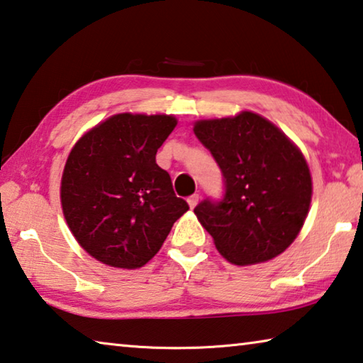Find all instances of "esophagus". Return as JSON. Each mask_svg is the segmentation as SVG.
Returning <instances> with one entry per match:
<instances>
[{"label":"esophagus","mask_w":363,"mask_h":363,"mask_svg":"<svg viewBox=\"0 0 363 363\" xmlns=\"http://www.w3.org/2000/svg\"><path fill=\"white\" fill-rule=\"evenodd\" d=\"M199 200H200V195L199 194H194V195H190L189 199H187V203L194 210V208L196 206V203H199Z\"/></svg>","instance_id":"obj_1"}]
</instances>
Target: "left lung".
Listing matches in <instances>:
<instances>
[{"instance_id":"left-lung-1","label":"left lung","mask_w":363,"mask_h":363,"mask_svg":"<svg viewBox=\"0 0 363 363\" xmlns=\"http://www.w3.org/2000/svg\"><path fill=\"white\" fill-rule=\"evenodd\" d=\"M194 133L224 176V199H206L194 210L219 253L237 266L284 253L311 206L312 177L303 153L253 112L200 120Z\"/></svg>"}]
</instances>
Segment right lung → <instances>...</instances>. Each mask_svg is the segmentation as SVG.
<instances>
[{
	"label": "right lung",
	"instance_id": "add662e5",
	"mask_svg": "<svg viewBox=\"0 0 363 363\" xmlns=\"http://www.w3.org/2000/svg\"><path fill=\"white\" fill-rule=\"evenodd\" d=\"M177 125L173 115L118 113L99 123L67 158L60 203L86 253L107 266L138 269L189 210L155 162Z\"/></svg>",
	"mask_w": 363,
	"mask_h": 363
}]
</instances>
